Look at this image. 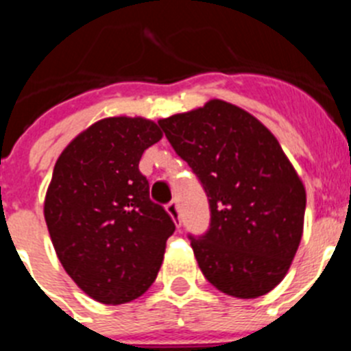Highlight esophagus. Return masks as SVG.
I'll return each mask as SVG.
<instances>
[{"mask_svg": "<svg viewBox=\"0 0 351 351\" xmlns=\"http://www.w3.org/2000/svg\"><path fill=\"white\" fill-rule=\"evenodd\" d=\"M167 213L172 216L173 221L178 223V225H181V210H179V204L176 202V200H172V202L167 204Z\"/></svg>", "mask_w": 351, "mask_h": 351, "instance_id": "1", "label": "esophagus"}]
</instances>
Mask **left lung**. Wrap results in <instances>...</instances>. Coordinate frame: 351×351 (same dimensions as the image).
<instances>
[{
  "instance_id": "8db88e82",
  "label": "left lung",
  "mask_w": 351,
  "mask_h": 351,
  "mask_svg": "<svg viewBox=\"0 0 351 351\" xmlns=\"http://www.w3.org/2000/svg\"><path fill=\"white\" fill-rule=\"evenodd\" d=\"M158 125L209 200L207 232L188 234L206 280L239 299L265 295L290 269L306 210V190L280 142L221 100Z\"/></svg>"
}]
</instances>
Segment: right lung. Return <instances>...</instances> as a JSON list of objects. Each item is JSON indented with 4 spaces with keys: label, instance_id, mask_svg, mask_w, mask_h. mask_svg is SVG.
Returning <instances> with one entry per match:
<instances>
[{
    "label": "right lung",
    "instance_id": "right-lung-1",
    "mask_svg": "<svg viewBox=\"0 0 351 351\" xmlns=\"http://www.w3.org/2000/svg\"><path fill=\"white\" fill-rule=\"evenodd\" d=\"M161 138L156 123L108 117L58 158L43 214L61 265L104 304L137 299L156 280L176 225L149 198L142 153Z\"/></svg>",
    "mask_w": 351,
    "mask_h": 351
}]
</instances>
